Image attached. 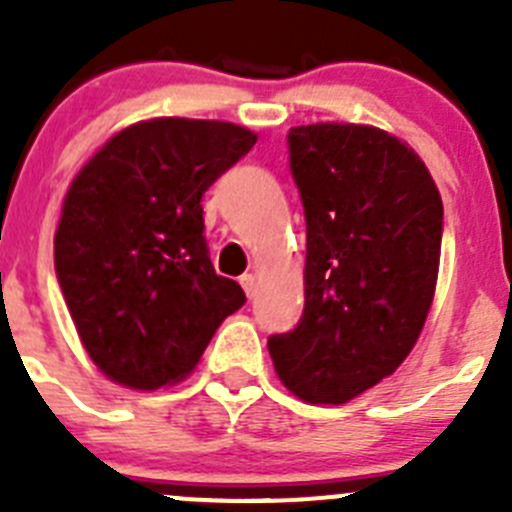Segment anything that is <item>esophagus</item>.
<instances>
[{
  "mask_svg": "<svg viewBox=\"0 0 512 512\" xmlns=\"http://www.w3.org/2000/svg\"><path fill=\"white\" fill-rule=\"evenodd\" d=\"M241 287H243V292H246L248 297H253V295H256V277H253V274H243Z\"/></svg>",
  "mask_w": 512,
  "mask_h": 512,
  "instance_id": "obj_1",
  "label": "esophagus"
}]
</instances>
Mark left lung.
<instances>
[{
	"mask_svg": "<svg viewBox=\"0 0 512 512\" xmlns=\"http://www.w3.org/2000/svg\"><path fill=\"white\" fill-rule=\"evenodd\" d=\"M287 146L307 223L305 310L269 338V354L300 400L341 405L418 341L436 292L441 194L418 153L372 125H300Z\"/></svg>",
	"mask_w": 512,
	"mask_h": 512,
	"instance_id": "8db88e82",
	"label": "left lung"
}]
</instances>
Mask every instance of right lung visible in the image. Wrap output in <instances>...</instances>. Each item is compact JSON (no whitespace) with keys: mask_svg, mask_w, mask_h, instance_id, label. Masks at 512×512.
<instances>
[{"mask_svg":"<svg viewBox=\"0 0 512 512\" xmlns=\"http://www.w3.org/2000/svg\"><path fill=\"white\" fill-rule=\"evenodd\" d=\"M253 143L233 122L156 117L112 135L74 176L53 261L76 333L112 382H182L246 302L215 274L202 194Z\"/></svg>","mask_w":512,"mask_h":512,"instance_id":"right-lung-1","label":"right lung"}]
</instances>
